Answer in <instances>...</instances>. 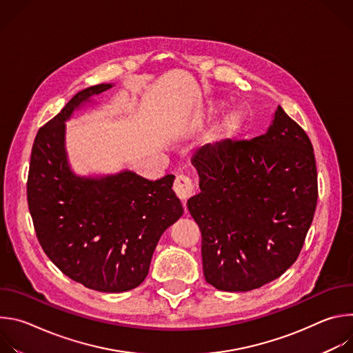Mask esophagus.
Wrapping results in <instances>:
<instances>
[{
  "mask_svg": "<svg viewBox=\"0 0 353 353\" xmlns=\"http://www.w3.org/2000/svg\"><path fill=\"white\" fill-rule=\"evenodd\" d=\"M173 190L176 192V195L181 199V201H185L188 199L192 192H194V184H192V180L184 174H180L176 177L174 183H173Z\"/></svg>",
  "mask_w": 353,
  "mask_h": 353,
  "instance_id": "34e87169",
  "label": "esophagus"
}]
</instances>
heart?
Listing matches in <instances>:
<instances>
[{
  "mask_svg": "<svg viewBox=\"0 0 353 353\" xmlns=\"http://www.w3.org/2000/svg\"><path fill=\"white\" fill-rule=\"evenodd\" d=\"M225 110V105L218 100L208 102L205 106L201 108L195 114V124L198 127H203L215 117H218ZM245 125V114L240 109H233L226 113L222 120L216 124L214 130V138L219 142H229L237 138Z\"/></svg>",
  "mask_w": 353,
  "mask_h": 353,
  "instance_id": "b5f03b06",
  "label": "heart"
}]
</instances>
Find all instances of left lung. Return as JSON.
I'll return each mask as SVG.
<instances>
[{"instance_id": "left-lung-1", "label": "left lung", "mask_w": 353, "mask_h": 353, "mask_svg": "<svg viewBox=\"0 0 353 353\" xmlns=\"http://www.w3.org/2000/svg\"><path fill=\"white\" fill-rule=\"evenodd\" d=\"M201 192L187 201L205 281L247 292L279 278L299 257L319 187L312 142L278 106L267 134L219 142L192 158Z\"/></svg>"}]
</instances>
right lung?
I'll list each match as a JSON object with an SVG mask.
<instances>
[{"label":"right lung","mask_w":353,"mask_h":353,"mask_svg":"<svg viewBox=\"0 0 353 353\" xmlns=\"http://www.w3.org/2000/svg\"><path fill=\"white\" fill-rule=\"evenodd\" d=\"M110 88L100 83L78 92L39 128L26 192L36 236L53 264L89 289L119 293L143 282L162 233L183 207L172 190L173 174L152 181L124 170L92 179L70 169L64 123Z\"/></svg>","instance_id":"right-lung-1"}]
</instances>
